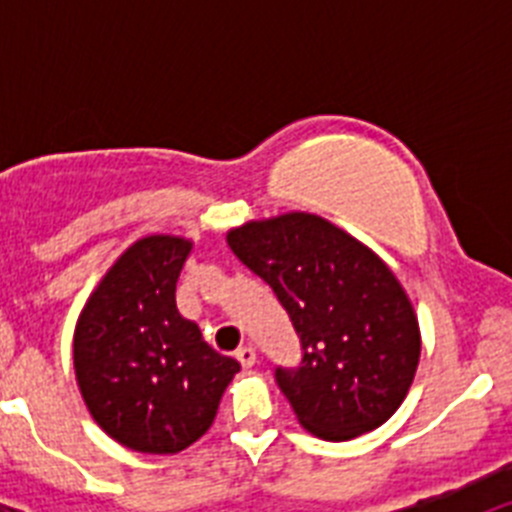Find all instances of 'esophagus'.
Returning a JSON list of instances; mask_svg holds the SVG:
<instances>
[{
    "mask_svg": "<svg viewBox=\"0 0 512 512\" xmlns=\"http://www.w3.org/2000/svg\"><path fill=\"white\" fill-rule=\"evenodd\" d=\"M235 359L241 361L243 369H251L253 364H256V348L253 346H241L238 351H235Z\"/></svg>",
    "mask_w": 512,
    "mask_h": 512,
    "instance_id": "esophagus-1",
    "label": "esophagus"
}]
</instances>
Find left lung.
<instances>
[{
    "instance_id": "left-lung-1",
    "label": "left lung",
    "mask_w": 512,
    "mask_h": 512,
    "mask_svg": "<svg viewBox=\"0 0 512 512\" xmlns=\"http://www.w3.org/2000/svg\"><path fill=\"white\" fill-rule=\"evenodd\" d=\"M228 246L271 289L302 346L279 390L302 428L351 441L395 415L420 359V328L390 266L354 235L310 212L251 220Z\"/></svg>"
}]
</instances>
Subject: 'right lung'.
Listing matches in <instances>:
<instances>
[{
    "instance_id": "1",
    "label": "right lung",
    "mask_w": 512,
    "mask_h": 512,
    "mask_svg": "<svg viewBox=\"0 0 512 512\" xmlns=\"http://www.w3.org/2000/svg\"><path fill=\"white\" fill-rule=\"evenodd\" d=\"M192 241L146 235L110 266L74 330L76 382L97 425L140 454H179L205 436L241 364L176 310Z\"/></svg>"
}]
</instances>
